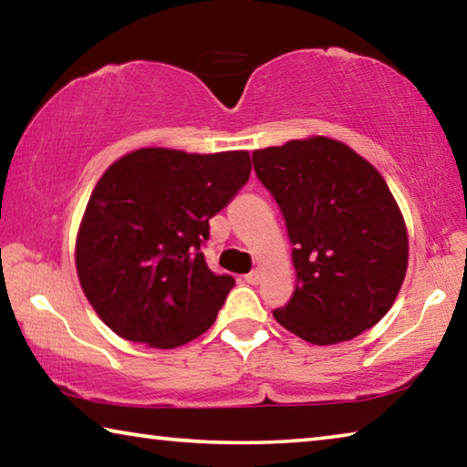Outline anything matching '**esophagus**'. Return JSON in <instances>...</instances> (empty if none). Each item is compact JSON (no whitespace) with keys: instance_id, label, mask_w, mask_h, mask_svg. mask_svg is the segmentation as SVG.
I'll return each mask as SVG.
<instances>
[{"instance_id":"1","label":"esophagus","mask_w":467,"mask_h":467,"mask_svg":"<svg viewBox=\"0 0 467 467\" xmlns=\"http://www.w3.org/2000/svg\"><path fill=\"white\" fill-rule=\"evenodd\" d=\"M244 282L251 284V286H255V284H259V272H257V270L249 272L247 275H244Z\"/></svg>"}]
</instances>
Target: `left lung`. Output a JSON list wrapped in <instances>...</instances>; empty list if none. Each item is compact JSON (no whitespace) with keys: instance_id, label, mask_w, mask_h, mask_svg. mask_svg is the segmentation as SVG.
<instances>
[{"instance_id":"8db88e82","label":"left lung","mask_w":467,"mask_h":467,"mask_svg":"<svg viewBox=\"0 0 467 467\" xmlns=\"http://www.w3.org/2000/svg\"><path fill=\"white\" fill-rule=\"evenodd\" d=\"M253 169L295 244L296 286L275 321L317 346L381 321L404 282L408 233L379 171L323 136L255 150Z\"/></svg>"}]
</instances>
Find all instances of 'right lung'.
I'll use <instances>...</instances> for the list:
<instances>
[{
    "label": "right lung",
    "instance_id": "obj_1",
    "mask_svg": "<svg viewBox=\"0 0 467 467\" xmlns=\"http://www.w3.org/2000/svg\"><path fill=\"white\" fill-rule=\"evenodd\" d=\"M249 152L141 148L110 164L86 205L76 267L86 298L130 342L177 348L216 321L234 286L205 264L210 218L249 181Z\"/></svg>",
    "mask_w": 467,
    "mask_h": 467
}]
</instances>
